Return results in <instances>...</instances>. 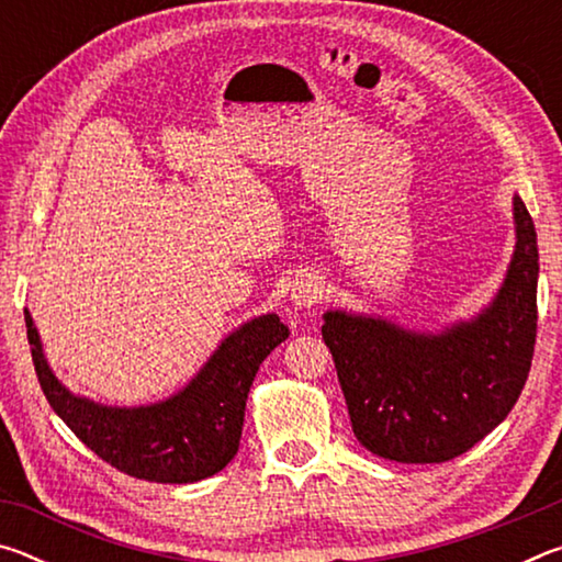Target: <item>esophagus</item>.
<instances>
[{"label": "esophagus", "instance_id": "1", "mask_svg": "<svg viewBox=\"0 0 562 562\" xmlns=\"http://www.w3.org/2000/svg\"><path fill=\"white\" fill-rule=\"evenodd\" d=\"M322 294H325V288H322V282L315 278V274H302V278L294 280L292 290H290L294 307H300V310L315 307V304L322 300Z\"/></svg>", "mask_w": 562, "mask_h": 562}]
</instances>
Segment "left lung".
I'll return each mask as SVG.
<instances>
[{
	"mask_svg": "<svg viewBox=\"0 0 562 562\" xmlns=\"http://www.w3.org/2000/svg\"><path fill=\"white\" fill-rule=\"evenodd\" d=\"M516 250L479 317L422 335L382 317L329 310L335 359L359 443L398 463H443L488 436L526 386L538 329V235L513 198Z\"/></svg>",
	"mask_w": 562,
	"mask_h": 562,
	"instance_id": "8db88e82",
	"label": "left lung"
}]
</instances>
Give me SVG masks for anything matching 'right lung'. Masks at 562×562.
Segmentation results:
<instances>
[{"mask_svg":"<svg viewBox=\"0 0 562 562\" xmlns=\"http://www.w3.org/2000/svg\"><path fill=\"white\" fill-rule=\"evenodd\" d=\"M24 322L36 376L56 416L113 469L154 483L203 481L235 459L252 379L290 335L278 315L255 317L225 337L183 392L150 406L119 408L74 396L46 364L26 310Z\"/></svg>","mask_w":562,"mask_h":562,"instance_id":"right-lung-1","label":"right lung"}]
</instances>
